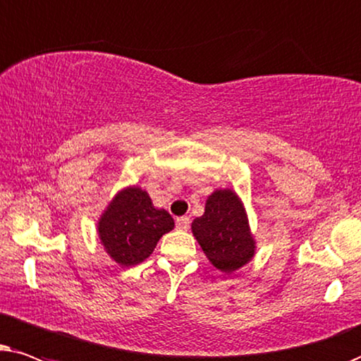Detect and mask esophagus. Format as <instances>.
<instances>
[{
	"label": "esophagus",
	"mask_w": 361,
	"mask_h": 361,
	"mask_svg": "<svg viewBox=\"0 0 361 361\" xmlns=\"http://www.w3.org/2000/svg\"><path fill=\"white\" fill-rule=\"evenodd\" d=\"M190 223H191V221H190L188 216H181V218L176 219V228L181 229V231H186L190 228Z\"/></svg>",
	"instance_id": "obj_1"
}]
</instances>
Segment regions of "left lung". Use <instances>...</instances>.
Returning <instances> with one entry per match:
<instances>
[{"label": "left lung", "mask_w": 361, "mask_h": 361, "mask_svg": "<svg viewBox=\"0 0 361 361\" xmlns=\"http://www.w3.org/2000/svg\"><path fill=\"white\" fill-rule=\"evenodd\" d=\"M196 241L216 269L234 272L254 256V243L247 216L238 195L216 190L204 206V214L191 224Z\"/></svg>", "instance_id": "obj_1"}]
</instances>
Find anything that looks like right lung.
<instances>
[{
    "label": "right lung",
    "mask_w": 361,
    "mask_h": 361,
    "mask_svg": "<svg viewBox=\"0 0 361 361\" xmlns=\"http://www.w3.org/2000/svg\"><path fill=\"white\" fill-rule=\"evenodd\" d=\"M175 228L165 209H157L138 186L125 188L110 201L99 219V238L120 266H135L150 256L163 234Z\"/></svg>",
    "instance_id": "obj_1"
}]
</instances>
